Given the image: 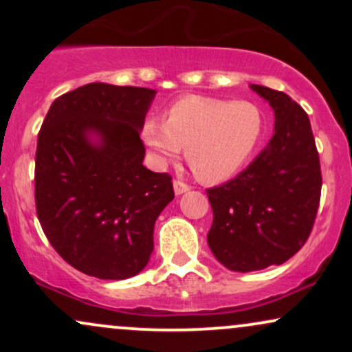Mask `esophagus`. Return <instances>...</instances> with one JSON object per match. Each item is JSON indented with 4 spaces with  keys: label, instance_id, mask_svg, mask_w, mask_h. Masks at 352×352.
Wrapping results in <instances>:
<instances>
[{
    "label": "esophagus",
    "instance_id": "1",
    "mask_svg": "<svg viewBox=\"0 0 352 352\" xmlns=\"http://www.w3.org/2000/svg\"><path fill=\"white\" fill-rule=\"evenodd\" d=\"M188 190H190V185L185 184V182H180V180L173 182V192H175V195H182V193L188 192Z\"/></svg>",
    "mask_w": 352,
    "mask_h": 352
}]
</instances>
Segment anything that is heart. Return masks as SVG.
Masks as SVG:
<instances>
[{"label":"heart","mask_w":352,"mask_h":352,"mask_svg":"<svg viewBox=\"0 0 352 352\" xmlns=\"http://www.w3.org/2000/svg\"><path fill=\"white\" fill-rule=\"evenodd\" d=\"M265 117L248 100H221L187 96L165 111L164 120L148 117L140 137L159 168L185 159L201 182L227 180L250 159L261 134Z\"/></svg>","instance_id":"heart-1"}]
</instances>
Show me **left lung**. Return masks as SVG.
<instances>
[{
    "label": "left lung",
    "mask_w": 352,
    "mask_h": 352,
    "mask_svg": "<svg viewBox=\"0 0 352 352\" xmlns=\"http://www.w3.org/2000/svg\"><path fill=\"white\" fill-rule=\"evenodd\" d=\"M274 112V134L243 172L207 190V241L225 268L281 265L308 240L321 197V168L308 114L285 92L250 84Z\"/></svg>",
    "instance_id": "1"
}]
</instances>
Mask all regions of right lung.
I'll return each mask as SVG.
<instances>
[{"instance_id": "right-lung-1", "label": "right lung", "mask_w": 352, "mask_h": 352, "mask_svg": "<svg viewBox=\"0 0 352 352\" xmlns=\"http://www.w3.org/2000/svg\"><path fill=\"white\" fill-rule=\"evenodd\" d=\"M153 89L91 82L51 104L36 148L34 199L63 260L99 280H127L153 252L172 177L144 167Z\"/></svg>"}]
</instances>
